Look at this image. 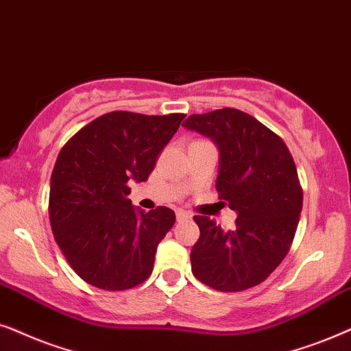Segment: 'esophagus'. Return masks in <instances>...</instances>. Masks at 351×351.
<instances>
[{"instance_id":"esophagus-1","label":"esophagus","mask_w":351,"mask_h":351,"mask_svg":"<svg viewBox=\"0 0 351 351\" xmlns=\"http://www.w3.org/2000/svg\"><path fill=\"white\" fill-rule=\"evenodd\" d=\"M191 217H193V215H191L189 212H184V210H176V219H178V221H184V219H191Z\"/></svg>"}]
</instances>
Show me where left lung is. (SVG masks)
<instances>
[{
    "label": "left lung",
    "mask_w": 351,
    "mask_h": 351,
    "mask_svg": "<svg viewBox=\"0 0 351 351\" xmlns=\"http://www.w3.org/2000/svg\"><path fill=\"white\" fill-rule=\"evenodd\" d=\"M183 127L218 147L215 186L237 213L230 231L208 217H194L200 237L191 250V268L217 291H245L278 268L295 236L303 202L295 163L276 133L242 110L194 114Z\"/></svg>",
    "instance_id": "obj_1"
}]
</instances>
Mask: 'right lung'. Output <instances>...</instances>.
Masks as SVG:
<instances>
[{"mask_svg":"<svg viewBox=\"0 0 351 351\" xmlns=\"http://www.w3.org/2000/svg\"><path fill=\"white\" fill-rule=\"evenodd\" d=\"M184 117L109 112L60 149L49 186L51 228L69 265L91 286L125 291L151 276L175 212L134 207L130 183L147 180Z\"/></svg>","mask_w":351,"mask_h":351,"instance_id":"1","label":"right lung"}]
</instances>
